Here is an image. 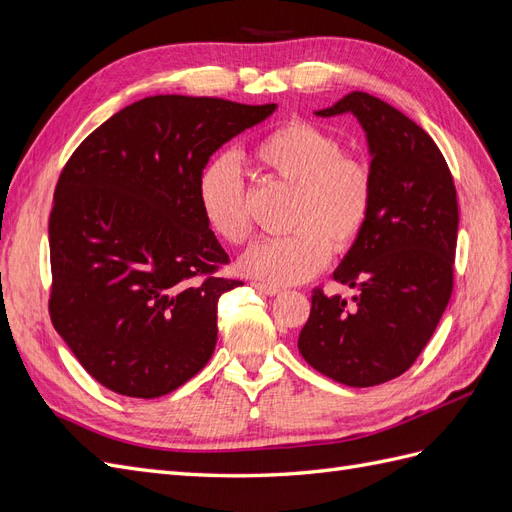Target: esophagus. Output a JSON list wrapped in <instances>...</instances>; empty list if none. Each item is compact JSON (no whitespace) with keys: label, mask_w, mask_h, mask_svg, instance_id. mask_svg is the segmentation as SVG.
<instances>
[{"label":"esophagus","mask_w":512,"mask_h":512,"mask_svg":"<svg viewBox=\"0 0 512 512\" xmlns=\"http://www.w3.org/2000/svg\"><path fill=\"white\" fill-rule=\"evenodd\" d=\"M258 292H262V294H269V297H275V294H280L282 290L277 288V286H271V284H262V282H254L252 284Z\"/></svg>","instance_id":"obj_1"}]
</instances>
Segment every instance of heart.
<instances>
[{"mask_svg": "<svg viewBox=\"0 0 512 512\" xmlns=\"http://www.w3.org/2000/svg\"><path fill=\"white\" fill-rule=\"evenodd\" d=\"M254 160L275 181L292 188L286 228L262 237L241 258V269L271 286H290L316 275L329 254H344L359 241L374 203L371 168L346 156L342 143L305 119L275 128L254 147ZM198 207L207 226L230 245L252 232L245 179L230 153L213 158L196 181Z\"/></svg>", "mask_w": 512, "mask_h": 512, "instance_id": "1", "label": "heart"}]
</instances>
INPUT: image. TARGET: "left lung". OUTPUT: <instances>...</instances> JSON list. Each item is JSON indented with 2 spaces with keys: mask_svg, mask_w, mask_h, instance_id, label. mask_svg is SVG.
I'll use <instances>...</instances> for the list:
<instances>
[{
  "mask_svg": "<svg viewBox=\"0 0 512 512\" xmlns=\"http://www.w3.org/2000/svg\"><path fill=\"white\" fill-rule=\"evenodd\" d=\"M352 113L371 153L374 203L333 277L359 288L346 301L322 288L299 335L303 359L346 386H376L404 374L436 331L453 292L459 207L453 175L431 136L365 91L316 115Z\"/></svg>",
  "mask_w": 512,
  "mask_h": 512,
  "instance_id": "8db88e82",
  "label": "left lung"
}]
</instances>
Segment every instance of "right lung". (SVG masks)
Returning <instances> with one entry per match:
<instances>
[{"mask_svg": "<svg viewBox=\"0 0 512 512\" xmlns=\"http://www.w3.org/2000/svg\"><path fill=\"white\" fill-rule=\"evenodd\" d=\"M275 104L151 96L91 132L61 170L49 218V314L106 389L153 399L207 365L218 301L241 286L207 226L196 181Z\"/></svg>", "mask_w": 512, "mask_h": 512, "instance_id": "add662e5", "label": "right lung"}]
</instances>
